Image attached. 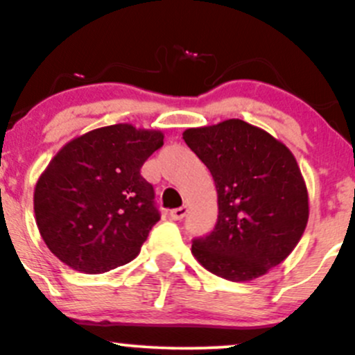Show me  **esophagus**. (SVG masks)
<instances>
[{
  "label": "esophagus",
  "instance_id": "esophagus-1",
  "mask_svg": "<svg viewBox=\"0 0 355 355\" xmlns=\"http://www.w3.org/2000/svg\"><path fill=\"white\" fill-rule=\"evenodd\" d=\"M187 211H189V209H187V205L178 207V209L170 210V218H172V220H182L187 215Z\"/></svg>",
  "mask_w": 355,
  "mask_h": 355
}]
</instances>
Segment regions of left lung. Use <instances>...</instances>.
<instances>
[{
    "label": "left lung",
    "mask_w": 355,
    "mask_h": 355,
    "mask_svg": "<svg viewBox=\"0 0 355 355\" xmlns=\"http://www.w3.org/2000/svg\"><path fill=\"white\" fill-rule=\"evenodd\" d=\"M183 140L207 165L218 218L191 254L211 274L247 282L284 262L302 237L309 193L291 150L266 130L232 118L189 128Z\"/></svg>",
    "instance_id": "1"
}]
</instances>
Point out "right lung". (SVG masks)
<instances>
[{
	"mask_svg": "<svg viewBox=\"0 0 355 355\" xmlns=\"http://www.w3.org/2000/svg\"><path fill=\"white\" fill-rule=\"evenodd\" d=\"M162 145L164 133L130 123L68 141L35 187L36 225L51 254L85 274H105L135 259L160 220L140 168Z\"/></svg>",
	"mask_w": 355,
	"mask_h": 355,
	"instance_id": "1",
	"label": "right lung"
}]
</instances>
